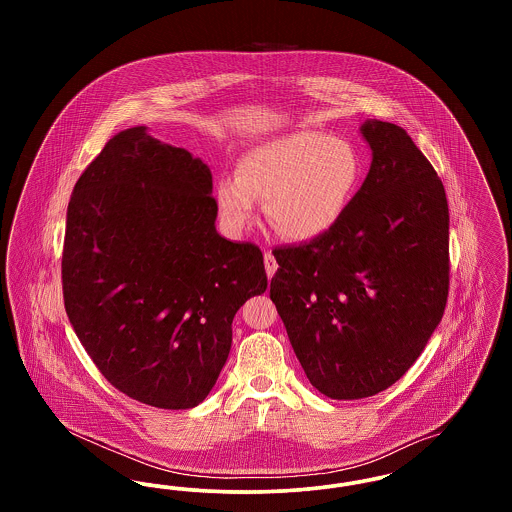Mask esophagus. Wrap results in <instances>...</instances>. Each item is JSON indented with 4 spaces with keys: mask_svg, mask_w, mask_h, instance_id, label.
Wrapping results in <instances>:
<instances>
[{
    "mask_svg": "<svg viewBox=\"0 0 512 512\" xmlns=\"http://www.w3.org/2000/svg\"><path fill=\"white\" fill-rule=\"evenodd\" d=\"M265 268H267L268 278H272L276 268H278V263H276V259H274V255L270 251H265Z\"/></svg>",
    "mask_w": 512,
    "mask_h": 512,
    "instance_id": "34e87169",
    "label": "esophagus"
}]
</instances>
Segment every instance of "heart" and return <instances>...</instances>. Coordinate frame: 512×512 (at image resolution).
I'll return each mask as SVG.
<instances>
[{
	"label": "heart",
	"instance_id": "heart-1",
	"mask_svg": "<svg viewBox=\"0 0 512 512\" xmlns=\"http://www.w3.org/2000/svg\"><path fill=\"white\" fill-rule=\"evenodd\" d=\"M366 178L359 147L317 130H299L251 147L238 176H222L217 209L226 230L245 232L265 201L268 224L286 240L315 242L330 234Z\"/></svg>",
	"mask_w": 512,
	"mask_h": 512
}]
</instances>
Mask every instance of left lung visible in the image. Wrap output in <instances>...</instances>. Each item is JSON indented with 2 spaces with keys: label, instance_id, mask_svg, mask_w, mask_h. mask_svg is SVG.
<instances>
[{
  "label": "left lung",
  "instance_id": "8db88e82",
  "mask_svg": "<svg viewBox=\"0 0 512 512\" xmlns=\"http://www.w3.org/2000/svg\"><path fill=\"white\" fill-rule=\"evenodd\" d=\"M361 132L370 171L336 228L272 251L270 299L309 382L332 399L395 384L449 295V207L438 172L401 126L370 119Z\"/></svg>",
  "mask_w": 512,
  "mask_h": 512
}]
</instances>
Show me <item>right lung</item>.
Masks as SVG:
<instances>
[{
	"mask_svg": "<svg viewBox=\"0 0 512 512\" xmlns=\"http://www.w3.org/2000/svg\"><path fill=\"white\" fill-rule=\"evenodd\" d=\"M211 192L201 159L134 126L105 144L69 201L67 317L105 380L157 409L209 395L234 315L267 290L261 249L219 236Z\"/></svg>",
	"mask_w": 512,
	"mask_h": 512,
	"instance_id": "add662e5",
	"label": "right lung"
}]
</instances>
